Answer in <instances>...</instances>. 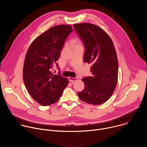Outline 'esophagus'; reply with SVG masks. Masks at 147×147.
I'll use <instances>...</instances> for the list:
<instances>
[{
  "mask_svg": "<svg viewBox=\"0 0 147 147\" xmlns=\"http://www.w3.org/2000/svg\"><path fill=\"white\" fill-rule=\"evenodd\" d=\"M78 79H79L78 77H74V78L71 77H69V80L70 82H74V81L78 80Z\"/></svg>",
  "mask_w": 147,
  "mask_h": 147,
  "instance_id": "esophagus-1",
  "label": "esophagus"
}]
</instances>
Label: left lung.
I'll use <instances>...</instances> for the list:
<instances>
[{
    "label": "left lung",
    "instance_id": "left-lung-1",
    "mask_svg": "<svg viewBox=\"0 0 147 147\" xmlns=\"http://www.w3.org/2000/svg\"><path fill=\"white\" fill-rule=\"evenodd\" d=\"M73 27L84 45L83 60L92 64V76L82 78L85 89L78 92V97L86 103L100 105L110 98L117 82L118 60L113 43L97 26L81 23Z\"/></svg>",
    "mask_w": 147,
    "mask_h": 147
}]
</instances>
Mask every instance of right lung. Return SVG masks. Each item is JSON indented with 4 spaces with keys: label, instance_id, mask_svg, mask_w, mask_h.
<instances>
[{
    "label": "right lung",
    "instance_id": "add662e5",
    "mask_svg": "<svg viewBox=\"0 0 147 147\" xmlns=\"http://www.w3.org/2000/svg\"><path fill=\"white\" fill-rule=\"evenodd\" d=\"M73 31L71 26L53 27L38 36L27 52L23 67L25 86L32 98L41 105L57 102L69 83L66 78L52 73L65 40Z\"/></svg>",
    "mask_w": 147,
    "mask_h": 147
}]
</instances>
